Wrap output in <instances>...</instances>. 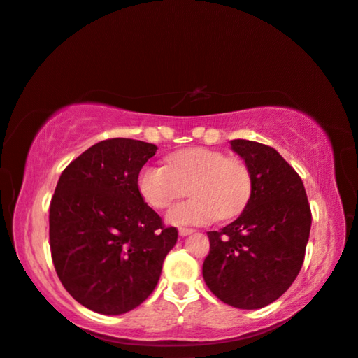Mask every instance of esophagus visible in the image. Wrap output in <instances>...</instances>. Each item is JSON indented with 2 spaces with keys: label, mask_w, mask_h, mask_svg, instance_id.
Returning <instances> with one entry per match:
<instances>
[{
  "label": "esophagus",
  "mask_w": 358,
  "mask_h": 358,
  "mask_svg": "<svg viewBox=\"0 0 358 358\" xmlns=\"http://www.w3.org/2000/svg\"><path fill=\"white\" fill-rule=\"evenodd\" d=\"M193 229H185V227H181L180 230H178V234H180V236H186V235H191L193 234Z\"/></svg>",
  "instance_id": "34e87169"
}]
</instances>
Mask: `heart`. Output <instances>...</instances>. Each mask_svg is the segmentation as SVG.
Segmentation results:
<instances>
[{"mask_svg": "<svg viewBox=\"0 0 358 358\" xmlns=\"http://www.w3.org/2000/svg\"><path fill=\"white\" fill-rule=\"evenodd\" d=\"M189 201L165 214L170 225H206L219 217L240 214L251 196V175L243 162L204 148L185 149L167 159V165L148 164L138 173V191L144 203L165 209L189 185Z\"/></svg>", "mask_w": 358, "mask_h": 358, "instance_id": "heart-1", "label": "heart"}]
</instances>
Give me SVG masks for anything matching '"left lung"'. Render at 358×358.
Listing matches in <instances>:
<instances>
[{
  "instance_id": "8db88e82",
  "label": "left lung",
  "mask_w": 358,
  "mask_h": 358,
  "mask_svg": "<svg viewBox=\"0 0 358 358\" xmlns=\"http://www.w3.org/2000/svg\"><path fill=\"white\" fill-rule=\"evenodd\" d=\"M230 148L250 170L251 196L238 219L208 231L203 278L224 303L258 310L278 300L300 273L310 204L299 173L278 150L246 139L230 141Z\"/></svg>"
}]
</instances>
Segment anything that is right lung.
Here are the masks:
<instances>
[{"mask_svg":"<svg viewBox=\"0 0 358 358\" xmlns=\"http://www.w3.org/2000/svg\"><path fill=\"white\" fill-rule=\"evenodd\" d=\"M157 145L100 141L63 170L50 204V250L64 289L85 308L123 315L157 285L178 231L165 229L138 191Z\"/></svg>","mask_w":358,"mask_h":358,"instance_id":"obj_1","label":"right lung"}]
</instances>
